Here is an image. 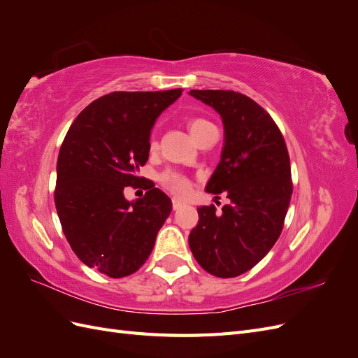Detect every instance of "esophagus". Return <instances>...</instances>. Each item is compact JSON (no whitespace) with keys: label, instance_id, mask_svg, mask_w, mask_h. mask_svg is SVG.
<instances>
[{"label":"esophagus","instance_id":"esophagus-1","mask_svg":"<svg viewBox=\"0 0 358 358\" xmlns=\"http://www.w3.org/2000/svg\"><path fill=\"white\" fill-rule=\"evenodd\" d=\"M183 206V203L182 201H179V200H176V199H173V210H179L180 208Z\"/></svg>","mask_w":358,"mask_h":358}]
</instances>
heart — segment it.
<instances>
[{
	"label": "heart",
	"instance_id": "1",
	"mask_svg": "<svg viewBox=\"0 0 358 358\" xmlns=\"http://www.w3.org/2000/svg\"><path fill=\"white\" fill-rule=\"evenodd\" d=\"M213 128H216V127L209 121V119H206V117H192L188 121V129H189L191 136L196 138V142H199V140L204 134H208ZM157 146H158L157 140L155 138L150 140L149 148L155 149ZM159 183L167 191H170L173 196H176L179 199L188 196L191 191V179L187 175H183V173L176 171V170L162 171L159 175Z\"/></svg>",
	"mask_w": 358,
	"mask_h": 358
}]
</instances>
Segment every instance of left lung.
<instances>
[{"label": "left lung", "mask_w": 358, "mask_h": 358, "mask_svg": "<svg viewBox=\"0 0 358 358\" xmlns=\"http://www.w3.org/2000/svg\"><path fill=\"white\" fill-rule=\"evenodd\" d=\"M222 117L224 149L206 191L230 204L197 208L189 234L197 263L213 276L236 278L273 248L284 229L292 194L291 166L279 127L262 106L234 91H189Z\"/></svg>", "instance_id": "obj_1"}]
</instances>
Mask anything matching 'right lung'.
<instances>
[{"label":"right lung","mask_w":358,"mask_h":358,"mask_svg":"<svg viewBox=\"0 0 358 358\" xmlns=\"http://www.w3.org/2000/svg\"><path fill=\"white\" fill-rule=\"evenodd\" d=\"M183 90L106 94L74 119L57 162L55 206L62 231L82 263L110 278L145 264L171 200L137 176L149 157L150 128ZM125 186L148 192L134 203Z\"/></svg>","instance_id":"add662e5"}]
</instances>
